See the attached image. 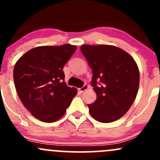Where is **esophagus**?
<instances>
[{"label":"esophagus","mask_w":160,"mask_h":160,"mask_svg":"<svg viewBox=\"0 0 160 160\" xmlns=\"http://www.w3.org/2000/svg\"><path fill=\"white\" fill-rule=\"evenodd\" d=\"M88 88H89V86H88V85L84 84V85H83V87H82V88H80V92H83V91H85V90L88 89Z\"/></svg>","instance_id":"1"}]
</instances>
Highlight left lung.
<instances>
[{
	"label": "left lung",
	"instance_id": "1",
	"mask_svg": "<svg viewBox=\"0 0 160 160\" xmlns=\"http://www.w3.org/2000/svg\"><path fill=\"white\" fill-rule=\"evenodd\" d=\"M82 54L92 70L91 86L97 100L88 104L90 115L109 123L122 118L133 104L139 85V70L128 53L114 46L83 45Z\"/></svg>",
	"mask_w": 160,
	"mask_h": 160
}]
</instances>
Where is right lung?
<instances>
[{"mask_svg": "<svg viewBox=\"0 0 160 160\" xmlns=\"http://www.w3.org/2000/svg\"><path fill=\"white\" fill-rule=\"evenodd\" d=\"M77 46H38L23 55L14 67L19 98L31 114L42 122H54L65 114L77 90L64 82L63 67Z\"/></svg>", "mask_w": 160, "mask_h": 160, "instance_id": "1", "label": "right lung"}]
</instances>
